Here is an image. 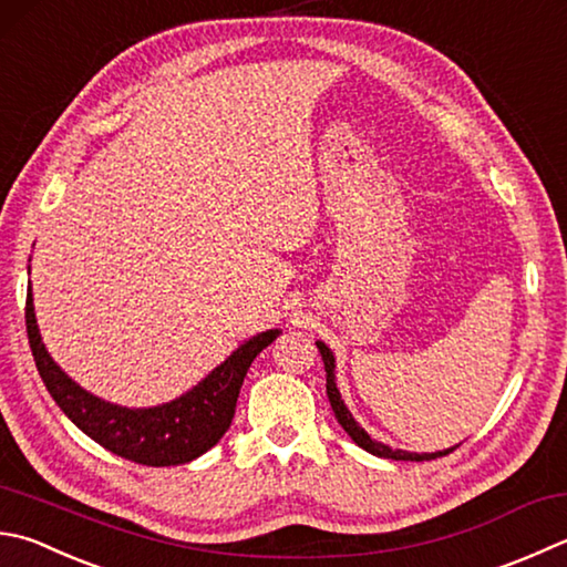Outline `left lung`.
<instances>
[{"label":"left lung","instance_id":"1","mask_svg":"<svg viewBox=\"0 0 567 567\" xmlns=\"http://www.w3.org/2000/svg\"><path fill=\"white\" fill-rule=\"evenodd\" d=\"M318 350H320V358H323V365H326V392H328V400H330V408H333L336 412V420L338 424L343 426V430L350 434V440L355 442L358 446H362V450L375 454V456H382V458H394V462H432V458L436 456H446L454 450H446V452H434V454H410V452H400V450H390V446H384L375 440H370L368 432L362 430V426H358V422L352 420V414L348 412V408L343 404V400H340V392L336 388V360H333V352H330V348H326L323 343H316Z\"/></svg>","mask_w":567,"mask_h":567}]
</instances>
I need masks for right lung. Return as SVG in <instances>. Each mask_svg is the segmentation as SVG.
<instances>
[{"mask_svg":"<svg viewBox=\"0 0 567 567\" xmlns=\"http://www.w3.org/2000/svg\"><path fill=\"white\" fill-rule=\"evenodd\" d=\"M24 318L31 355H34L39 375L59 408L93 442L127 458V462L143 466L187 464L212 450L221 440V434L229 430L241 382L247 378L254 358L279 336V330H266V333L251 338L179 400L167 402L163 408L127 410L81 390L49 358L37 328L31 286Z\"/></svg>","mask_w":567,"mask_h":567,"instance_id":"add662e5","label":"right lung"}]
</instances>
